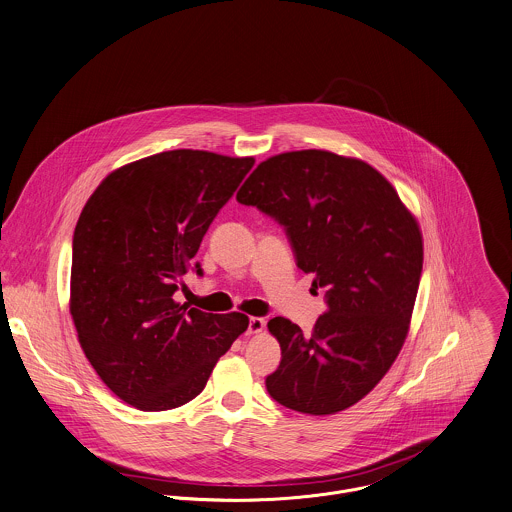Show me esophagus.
<instances>
[{"instance_id":"1","label":"esophagus","mask_w":512,"mask_h":512,"mask_svg":"<svg viewBox=\"0 0 512 512\" xmlns=\"http://www.w3.org/2000/svg\"><path fill=\"white\" fill-rule=\"evenodd\" d=\"M264 326H266V321H264V319H260V317H252V319L248 321V330H246V334H260V332L264 330Z\"/></svg>"}]
</instances>
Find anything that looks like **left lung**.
Segmentation results:
<instances>
[{
  "label": "left lung",
  "instance_id": "left-lung-1",
  "mask_svg": "<svg viewBox=\"0 0 512 512\" xmlns=\"http://www.w3.org/2000/svg\"><path fill=\"white\" fill-rule=\"evenodd\" d=\"M236 199L283 225L297 266L326 289V311L309 336L283 317L268 323L281 348L268 393L315 417L356 405L409 332L422 272L415 215L368 162L328 150L260 162Z\"/></svg>",
  "mask_w": 512,
  "mask_h": 512
}]
</instances>
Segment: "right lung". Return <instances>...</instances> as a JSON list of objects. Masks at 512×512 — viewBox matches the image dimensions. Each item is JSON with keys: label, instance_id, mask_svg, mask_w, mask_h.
<instances>
[{"label": "right lung", "instance_id": "right-lung-1", "mask_svg": "<svg viewBox=\"0 0 512 512\" xmlns=\"http://www.w3.org/2000/svg\"><path fill=\"white\" fill-rule=\"evenodd\" d=\"M254 166L207 150H168L113 170L72 240L70 315L101 381L140 411L195 399L248 328L174 301L199 244ZM197 276L201 266L195 264Z\"/></svg>", "mask_w": 512, "mask_h": 512}]
</instances>
